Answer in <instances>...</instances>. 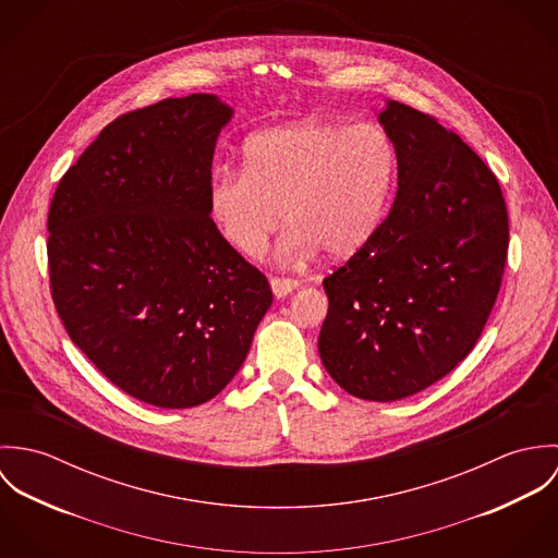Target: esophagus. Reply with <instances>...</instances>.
<instances>
[{
    "label": "esophagus",
    "instance_id": "obj_1",
    "mask_svg": "<svg viewBox=\"0 0 558 558\" xmlns=\"http://www.w3.org/2000/svg\"><path fill=\"white\" fill-rule=\"evenodd\" d=\"M270 288H272V294L277 299H286L292 290L299 288V281L296 279H286V277H270Z\"/></svg>",
    "mask_w": 558,
    "mask_h": 558
}]
</instances>
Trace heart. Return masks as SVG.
I'll return each instance as SVG.
<instances>
[{
  "label": "heart",
  "instance_id": "heart-1",
  "mask_svg": "<svg viewBox=\"0 0 558 558\" xmlns=\"http://www.w3.org/2000/svg\"><path fill=\"white\" fill-rule=\"evenodd\" d=\"M398 155L391 135L374 122L303 120L264 131L244 146V171L210 178L208 213L242 257L264 253L281 228V255L307 259L359 251L385 217Z\"/></svg>",
  "mask_w": 558,
  "mask_h": 558
}]
</instances>
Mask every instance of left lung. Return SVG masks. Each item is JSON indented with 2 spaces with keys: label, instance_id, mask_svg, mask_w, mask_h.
<instances>
[{
  "label": "left lung",
  "instance_id": "obj_1",
  "mask_svg": "<svg viewBox=\"0 0 558 558\" xmlns=\"http://www.w3.org/2000/svg\"><path fill=\"white\" fill-rule=\"evenodd\" d=\"M398 155L387 219L322 286L319 359L350 396L396 401L453 372L496 303L509 246L500 184L434 116L389 100Z\"/></svg>",
  "mask_w": 558,
  "mask_h": 558
}]
</instances>
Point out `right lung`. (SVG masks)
Returning <instances> with one entry per match:
<instances>
[{
	"mask_svg": "<svg viewBox=\"0 0 558 558\" xmlns=\"http://www.w3.org/2000/svg\"><path fill=\"white\" fill-rule=\"evenodd\" d=\"M232 107L165 98L107 124L49 208L51 296L105 378L157 408H193L236 376L272 303L219 234L208 184Z\"/></svg>",
	"mask_w": 558,
	"mask_h": 558,
	"instance_id": "add662e5",
	"label": "right lung"
}]
</instances>
